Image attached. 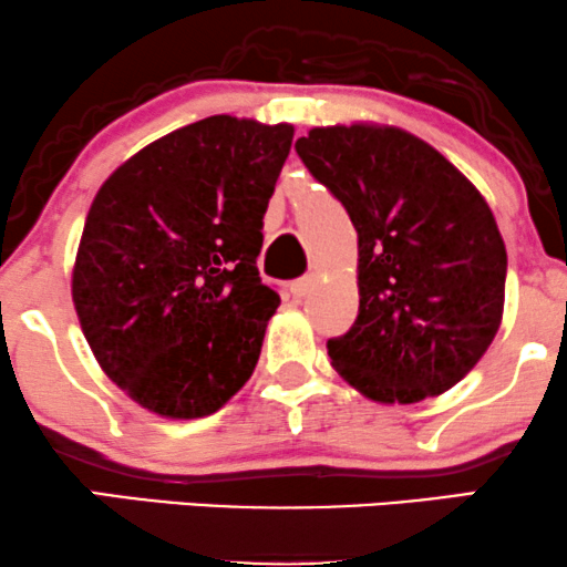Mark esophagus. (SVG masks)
<instances>
[{"label": "esophagus", "instance_id": "esophagus-1", "mask_svg": "<svg viewBox=\"0 0 567 567\" xmlns=\"http://www.w3.org/2000/svg\"><path fill=\"white\" fill-rule=\"evenodd\" d=\"M315 285H317V279L311 277V275L309 277H301V279H296V282L290 285V292L296 298H306L311 290H315Z\"/></svg>", "mask_w": 567, "mask_h": 567}]
</instances>
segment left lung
<instances>
[{
    "label": "left lung",
    "mask_w": 567,
    "mask_h": 567,
    "mask_svg": "<svg viewBox=\"0 0 567 567\" xmlns=\"http://www.w3.org/2000/svg\"><path fill=\"white\" fill-rule=\"evenodd\" d=\"M298 157L357 229L360 311L330 365L381 405L442 394L504 317L506 247L477 186L419 135L354 122L309 130Z\"/></svg>",
    "instance_id": "1"
}]
</instances>
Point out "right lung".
I'll use <instances>...</instances> for the list:
<instances>
[{"mask_svg":"<svg viewBox=\"0 0 567 567\" xmlns=\"http://www.w3.org/2000/svg\"><path fill=\"white\" fill-rule=\"evenodd\" d=\"M292 125L207 116L97 188L71 298L97 365L148 413H216L256 370L279 296L258 277Z\"/></svg>","mask_w":567,"mask_h":567,"instance_id":"add662e5","label":"right lung"}]
</instances>
